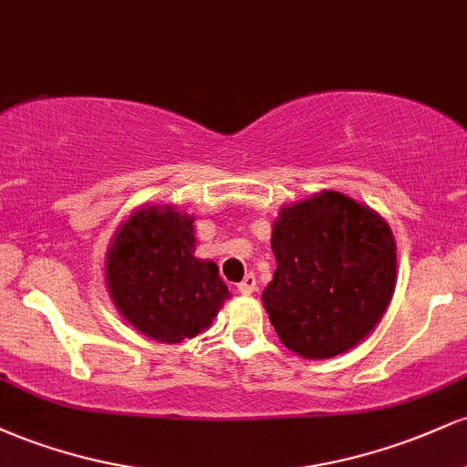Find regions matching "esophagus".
<instances>
[{
    "label": "esophagus",
    "mask_w": 467,
    "mask_h": 467,
    "mask_svg": "<svg viewBox=\"0 0 467 467\" xmlns=\"http://www.w3.org/2000/svg\"><path fill=\"white\" fill-rule=\"evenodd\" d=\"M237 287H239V292L244 294V296H250V294L256 289V278H254V275H245V278L239 283Z\"/></svg>",
    "instance_id": "1"
}]
</instances>
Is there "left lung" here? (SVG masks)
I'll return each mask as SVG.
<instances>
[{"label": "left lung", "mask_w": 467, "mask_h": 467, "mask_svg": "<svg viewBox=\"0 0 467 467\" xmlns=\"http://www.w3.org/2000/svg\"><path fill=\"white\" fill-rule=\"evenodd\" d=\"M276 270L261 301L287 349L325 360L382 320L398 254L389 223L337 191L283 206L272 228Z\"/></svg>", "instance_id": "8db88e82"}]
</instances>
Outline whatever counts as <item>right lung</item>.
Masks as SVG:
<instances>
[{"mask_svg":"<svg viewBox=\"0 0 467 467\" xmlns=\"http://www.w3.org/2000/svg\"><path fill=\"white\" fill-rule=\"evenodd\" d=\"M122 318L158 342H182L211 327L230 296L213 261L195 256L192 217L147 206L118 228L105 261Z\"/></svg>","mask_w":467,"mask_h":467,"instance_id":"right-lung-1","label":"right lung"}]
</instances>
